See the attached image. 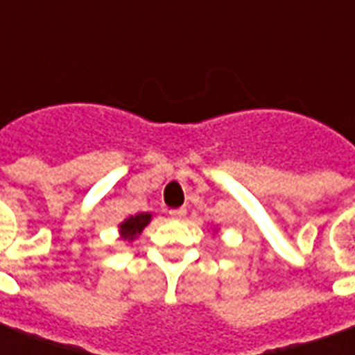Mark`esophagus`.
<instances>
[{
    "label": "esophagus",
    "instance_id": "obj_1",
    "mask_svg": "<svg viewBox=\"0 0 355 355\" xmlns=\"http://www.w3.org/2000/svg\"><path fill=\"white\" fill-rule=\"evenodd\" d=\"M169 215L173 216V218H182V216L186 215V209H173V211H169Z\"/></svg>",
    "mask_w": 355,
    "mask_h": 355
}]
</instances>
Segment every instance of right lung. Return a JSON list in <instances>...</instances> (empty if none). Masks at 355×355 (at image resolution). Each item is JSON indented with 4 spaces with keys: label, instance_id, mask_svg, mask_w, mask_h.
<instances>
[{
    "label": "right lung",
    "instance_id": "right-lung-1",
    "mask_svg": "<svg viewBox=\"0 0 355 355\" xmlns=\"http://www.w3.org/2000/svg\"><path fill=\"white\" fill-rule=\"evenodd\" d=\"M150 220H152V215H150V213H139V215L125 218L123 223L119 224V234H121V238L127 239V241L137 239V236L146 228Z\"/></svg>",
    "mask_w": 355,
    "mask_h": 355
}]
</instances>
